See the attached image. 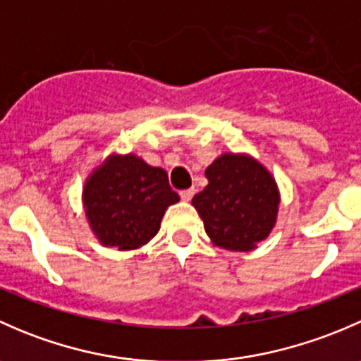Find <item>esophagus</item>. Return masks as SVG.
I'll list each match as a JSON object with an SVG mask.
<instances>
[{
  "label": "esophagus",
  "instance_id": "obj_1",
  "mask_svg": "<svg viewBox=\"0 0 361 361\" xmlns=\"http://www.w3.org/2000/svg\"><path fill=\"white\" fill-rule=\"evenodd\" d=\"M194 194H195V188H187V190L180 192V197L183 199V201H190V199L194 197Z\"/></svg>",
  "mask_w": 361,
  "mask_h": 361
}]
</instances>
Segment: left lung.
I'll return each mask as SVG.
<instances>
[{
    "mask_svg": "<svg viewBox=\"0 0 361 361\" xmlns=\"http://www.w3.org/2000/svg\"><path fill=\"white\" fill-rule=\"evenodd\" d=\"M207 187L192 204L216 246L250 251L271 234L279 194L274 178L248 155L225 154L206 169Z\"/></svg>",
    "mask_w": 361,
    "mask_h": 361,
    "instance_id": "obj_1",
    "label": "left lung"
}]
</instances>
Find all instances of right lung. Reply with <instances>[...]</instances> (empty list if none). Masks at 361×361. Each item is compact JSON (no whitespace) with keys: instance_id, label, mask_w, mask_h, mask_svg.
<instances>
[{"instance_id":"1","label":"right lung","mask_w":361,"mask_h":361,"mask_svg":"<svg viewBox=\"0 0 361 361\" xmlns=\"http://www.w3.org/2000/svg\"><path fill=\"white\" fill-rule=\"evenodd\" d=\"M180 201L162 167L136 155H111L83 188L87 220L101 245L136 250L159 232L167 206Z\"/></svg>"}]
</instances>
